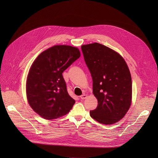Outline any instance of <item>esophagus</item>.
I'll list each match as a JSON object with an SVG mask.
<instances>
[{
	"instance_id": "esophagus-1",
	"label": "esophagus",
	"mask_w": 158,
	"mask_h": 158,
	"mask_svg": "<svg viewBox=\"0 0 158 158\" xmlns=\"http://www.w3.org/2000/svg\"><path fill=\"white\" fill-rule=\"evenodd\" d=\"M80 97H81V99H82V100H83V99H85V98L87 97V95H86V94H83V95H81V96H80Z\"/></svg>"
}]
</instances>
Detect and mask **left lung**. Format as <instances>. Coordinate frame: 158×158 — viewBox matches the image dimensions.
<instances>
[{
    "mask_svg": "<svg viewBox=\"0 0 158 158\" xmlns=\"http://www.w3.org/2000/svg\"><path fill=\"white\" fill-rule=\"evenodd\" d=\"M93 79V94L98 101L91 117L101 123L113 124L128 111L132 101V81L123 58L98 43L81 46Z\"/></svg>",
    "mask_w": 158,
    "mask_h": 158,
    "instance_id": "1",
    "label": "left lung"
}]
</instances>
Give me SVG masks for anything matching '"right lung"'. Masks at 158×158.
<instances>
[{"mask_svg":"<svg viewBox=\"0 0 158 158\" xmlns=\"http://www.w3.org/2000/svg\"><path fill=\"white\" fill-rule=\"evenodd\" d=\"M81 56L69 45H55L41 52L32 64L26 82V94L32 109L47 119L67 114L76 102L68 94L63 72Z\"/></svg>","mask_w":158,"mask_h":158,"instance_id":"right-lung-1","label":"right lung"}]
</instances>
